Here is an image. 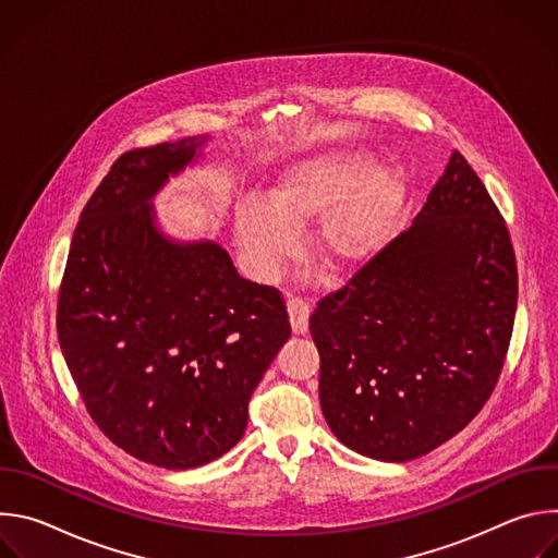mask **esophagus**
<instances>
[{
    "mask_svg": "<svg viewBox=\"0 0 558 558\" xmlns=\"http://www.w3.org/2000/svg\"><path fill=\"white\" fill-rule=\"evenodd\" d=\"M287 311H289V317H291L293 333H298V336L306 333V329H308V313H311L308 302H304L298 295H291L287 300Z\"/></svg>",
    "mask_w": 558,
    "mask_h": 558,
    "instance_id": "1",
    "label": "esophagus"
}]
</instances>
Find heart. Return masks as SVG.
<instances>
[{"mask_svg":"<svg viewBox=\"0 0 558 558\" xmlns=\"http://www.w3.org/2000/svg\"><path fill=\"white\" fill-rule=\"evenodd\" d=\"M364 151H325L284 170L263 205L238 209L235 243L258 278H274L293 256V233L315 225L311 252L329 271H353L388 241L407 185L392 166L368 170Z\"/></svg>","mask_w":558,"mask_h":558,"instance_id":"heart-1","label":"heart"}]
</instances>
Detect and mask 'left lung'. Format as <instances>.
<instances>
[{
  "instance_id": "8db88e82",
  "label": "left lung",
  "mask_w": 558,
  "mask_h": 558,
  "mask_svg": "<svg viewBox=\"0 0 558 558\" xmlns=\"http://www.w3.org/2000/svg\"><path fill=\"white\" fill-rule=\"evenodd\" d=\"M517 293L506 220L454 149L413 225L308 317L333 435L409 461L465 428L501 375Z\"/></svg>"
}]
</instances>
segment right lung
I'll list each match as a JSON object with an SVG mask.
<instances>
[{
	"label": "right lung",
	"mask_w": 558,
	"mask_h": 558,
	"mask_svg": "<svg viewBox=\"0 0 558 558\" xmlns=\"http://www.w3.org/2000/svg\"><path fill=\"white\" fill-rule=\"evenodd\" d=\"M205 136L121 154L76 222L57 336L101 433L168 470L209 463L247 428L252 392L291 336L276 287L241 278L209 241L174 243L151 196Z\"/></svg>",
	"instance_id": "add662e5"
}]
</instances>
